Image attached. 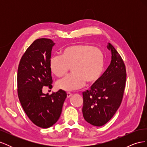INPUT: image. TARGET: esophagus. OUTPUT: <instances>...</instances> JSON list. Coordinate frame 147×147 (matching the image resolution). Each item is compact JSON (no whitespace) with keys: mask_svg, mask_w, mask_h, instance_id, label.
<instances>
[{"mask_svg":"<svg viewBox=\"0 0 147 147\" xmlns=\"http://www.w3.org/2000/svg\"><path fill=\"white\" fill-rule=\"evenodd\" d=\"M72 93H70V92H67V97H70V96H72Z\"/></svg>","mask_w":147,"mask_h":147,"instance_id":"1","label":"esophagus"}]
</instances>
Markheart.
<instances>
[{"label": "heart", "mask_w": 147, "mask_h": 147, "mask_svg": "<svg viewBox=\"0 0 147 147\" xmlns=\"http://www.w3.org/2000/svg\"><path fill=\"white\" fill-rule=\"evenodd\" d=\"M105 56L100 49L88 44L67 47L61 52V57L53 56L49 67L56 77H62L70 67L72 73L56 83L60 90L70 91L86 84L94 83L103 72Z\"/></svg>", "instance_id": "obj_1"}]
</instances>
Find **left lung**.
Wrapping results in <instances>:
<instances>
[{
  "label": "left lung",
  "mask_w": 147,
  "mask_h": 147,
  "mask_svg": "<svg viewBox=\"0 0 147 147\" xmlns=\"http://www.w3.org/2000/svg\"><path fill=\"white\" fill-rule=\"evenodd\" d=\"M112 52L110 65L90 90L83 92L84 119L93 126H102L116 113L121 104L126 80V66L121 56L109 43Z\"/></svg>",
  "instance_id": "1"
}]
</instances>
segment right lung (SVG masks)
Listing matches in <instances>:
<instances>
[{"label": "right lung", "instance_id": "right-lung-1", "mask_svg": "<svg viewBox=\"0 0 147 147\" xmlns=\"http://www.w3.org/2000/svg\"><path fill=\"white\" fill-rule=\"evenodd\" d=\"M54 45L50 38L35 40L21 57L18 69L17 91L22 107L30 121L42 128L57 122L67 97L62 90L51 94L42 92V88H52L49 61Z\"/></svg>", "mask_w": 147, "mask_h": 147}]
</instances>
